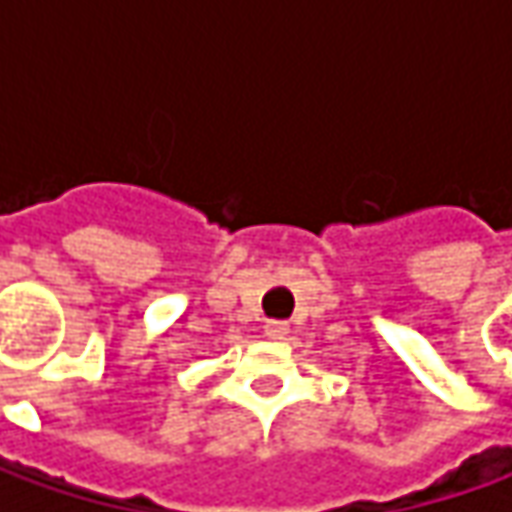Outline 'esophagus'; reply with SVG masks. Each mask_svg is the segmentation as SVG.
I'll return each instance as SVG.
<instances>
[{"label":"esophagus","mask_w":512,"mask_h":512,"mask_svg":"<svg viewBox=\"0 0 512 512\" xmlns=\"http://www.w3.org/2000/svg\"><path fill=\"white\" fill-rule=\"evenodd\" d=\"M287 330H290L287 322H267L265 325V333L270 336V339H285Z\"/></svg>","instance_id":"obj_1"}]
</instances>
